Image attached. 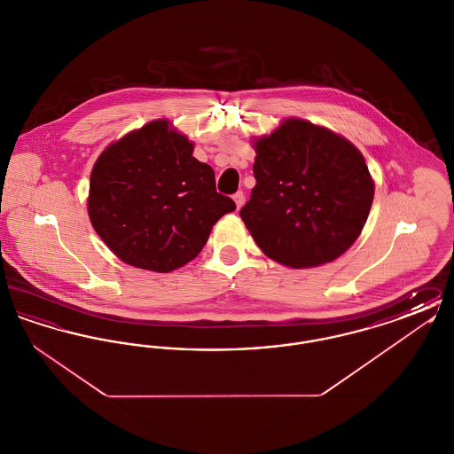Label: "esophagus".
<instances>
[{
	"label": "esophagus",
	"instance_id": "1",
	"mask_svg": "<svg viewBox=\"0 0 454 454\" xmlns=\"http://www.w3.org/2000/svg\"><path fill=\"white\" fill-rule=\"evenodd\" d=\"M233 200L237 204V209H239L243 206V202H245V194L241 191H238L237 194L233 195Z\"/></svg>",
	"mask_w": 454,
	"mask_h": 454
}]
</instances>
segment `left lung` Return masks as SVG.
Masks as SVG:
<instances>
[{
  "mask_svg": "<svg viewBox=\"0 0 454 454\" xmlns=\"http://www.w3.org/2000/svg\"><path fill=\"white\" fill-rule=\"evenodd\" d=\"M254 148L257 184L239 216L260 250L293 269L340 257L361 235L374 197L364 156L302 119H286Z\"/></svg>",
  "mask_w": 454,
  "mask_h": 454,
  "instance_id": "obj_1",
  "label": "left lung"
}]
</instances>
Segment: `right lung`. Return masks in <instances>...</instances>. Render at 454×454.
I'll list each match as a JSON object with an SVG mask.
<instances>
[{
  "label": "right lung",
  "instance_id": "right-lung-1",
  "mask_svg": "<svg viewBox=\"0 0 454 454\" xmlns=\"http://www.w3.org/2000/svg\"><path fill=\"white\" fill-rule=\"evenodd\" d=\"M187 136L153 121L112 143L90 175L88 216L126 263L172 272L195 259L217 219L237 209L216 192L209 165Z\"/></svg>",
  "mask_w": 454,
  "mask_h": 454
}]
</instances>
